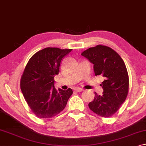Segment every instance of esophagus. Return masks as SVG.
Here are the masks:
<instances>
[{"label":"esophagus","instance_id":"1","mask_svg":"<svg viewBox=\"0 0 146 146\" xmlns=\"http://www.w3.org/2000/svg\"><path fill=\"white\" fill-rule=\"evenodd\" d=\"M75 90L76 91V92H82V90H83V89H82V88H75Z\"/></svg>","mask_w":146,"mask_h":146}]
</instances>
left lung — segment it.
I'll return each instance as SVG.
<instances>
[{
  "instance_id": "1",
  "label": "left lung",
  "mask_w": 146,
  "mask_h": 146,
  "mask_svg": "<svg viewBox=\"0 0 146 146\" xmlns=\"http://www.w3.org/2000/svg\"><path fill=\"white\" fill-rule=\"evenodd\" d=\"M94 64L95 75H102L104 80L100 85L102 95L95 92V97L88 107L102 117L112 116L125 101L129 92V79L125 62L111 48L97 45L81 54Z\"/></svg>"
}]
</instances>
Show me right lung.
I'll return each mask as SVG.
<instances>
[{
  "label": "right lung",
  "instance_id": "right-lung-1",
  "mask_svg": "<svg viewBox=\"0 0 146 146\" xmlns=\"http://www.w3.org/2000/svg\"><path fill=\"white\" fill-rule=\"evenodd\" d=\"M72 49L46 48L30 58L21 78V90L33 113L41 119L55 117L66 108L73 90L54 87L61 61Z\"/></svg>",
  "mask_w": 146,
  "mask_h": 146
}]
</instances>
